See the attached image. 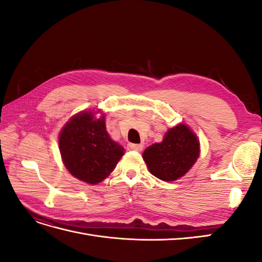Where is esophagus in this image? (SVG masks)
<instances>
[{
    "instance_id": "obj_1",
    "label": "esophagus",
    "mask_w": 262,
    "mask_h": 262,
    "mask_svg": "<svg viewBox=\"0 0 262 262\" xmlns=\"http://www.w3.org/2000/svg\"><path fill=\"white\" fill-rule=\"evenodd\" d=\"M128 148L131 150H136V152H141L143 149V145L142 144H134V143H129Z\"/></svg>"
}]
</instances>
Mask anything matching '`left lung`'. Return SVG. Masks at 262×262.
I'll return each instance as SVG.
<instances>
[{"mask_svg": "<svg viewBox=\"0 0 262 262\" xmlns=\"http://www.w3.org/2000/svg\"><path fill=\"white\" fill-rule=\"evenodd\" d=\"M199 141L187 125L173 126L162 143H155L143 153L149 172L164 181H173L192 167L199 157Z\"/></svg>", "mask_w": 262, "mask_h": 262, "instance_id": "1", "label": "left lung"}]
</instances>
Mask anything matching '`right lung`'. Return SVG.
<instances>
[{"instance_id":"obj_1","label":"right lung","mask_w":262,"mask_h":262,"mask_svg":"<svg viewBox=\"0 0 262 262\" xmlns=\"http://www.w3.org/2000/svg\"><path fill=\"white\" fill-rule=\"evenodd\" d=\"M59 147L68 170L87 184L107 178L123 155V147L110 139L105 118L95 119L92 113L73 117L62 129Z\"/></svg>"}]
</instances>
